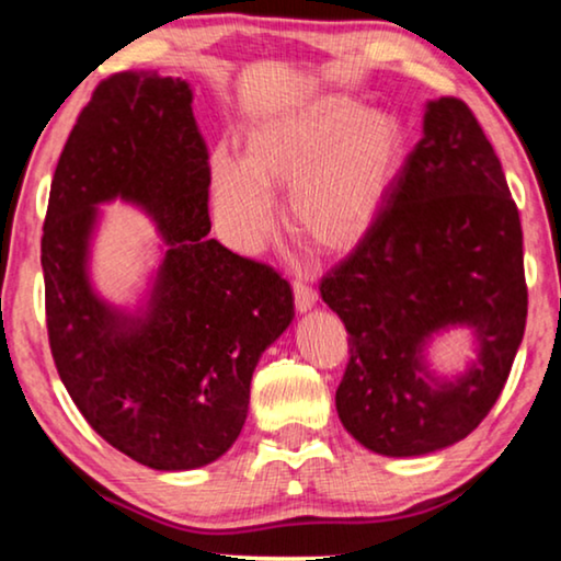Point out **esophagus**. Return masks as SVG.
Listing matches in <instances>:
<instances>
[{
  "instance_id": "34e87169",
  "label": "esophagus",
  "mask_w": 561,
  "mask_h": 561,
  "mask_svg": "<svg viewBox=\"0 0 561 561\" xmlns=\"http://www.w3.org/2000/svg\"><path fill=\"white\" fill-rule=\"evenodd\" d=\"M294 301L298 311H309L313 304H317V290H313L309 283L294 280Z\"/></svg>"
}]
</instances>
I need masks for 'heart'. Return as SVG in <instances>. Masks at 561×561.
<instances>
[{"label": "heart", "instance_id": "1", "mask_svg": "<svg viewBox=\"0 0 561 561\" xmlns=\"http://www.w3.org/2000/svg\"><path fill=\"white\" fill-rule=\"evenodd\" d=\"M403 163V129L380 112L334 99L252 122L242 158L211 156V202L237 248L275 229L273 194L288 188V225L306 248L347 252L370 232Z\"/></svg>", "mask_w": 561, "mask_h": 561}]
</instances>
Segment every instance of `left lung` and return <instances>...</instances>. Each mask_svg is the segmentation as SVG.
<instances>
[{
	"label": "left lung",
	"mask_w": 561,
	"mask_h": 561,
	"mask_svg": "<svg viewBox=\"0 0 561 561\" xmlns=\"http://www.w3.org/2000/svg\"><path fill=\"white\" fill-rule=\"evenodd\" d=\"M319 290L350 334L336 413L363 447L416 457L480 426L524 340L528 288L516 202L462 99L428 102L386 206ZM457 323L476 329L479 359L457 381H436L423 344Z\"/></svg>",
	"instance_id": "obj_1"
}]
</instances>
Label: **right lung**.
Wrapping results in <instances>:
<instances>
[{
    "label": "right lung",
    "mask_w": 561,
    "mask_h": 561,
    "mask_svg": "<svg viewBox=\"0 0 561 561\" xmlns=\"http://www.w3.org/2000/svg\"><path fill=\"white\" fill-rule=\"evenodd\" d=\"M188 83L156 71L104 79L50 183L41 263L53 363L89 426L152 470H194L242 432L250 380L294 319L271 265L209 240V150ZM145 205L169 242L145 318L96 299L85 278L95 204Z\"/></svg>",
    "instance_id": "obj_1"
}]
</instances>
